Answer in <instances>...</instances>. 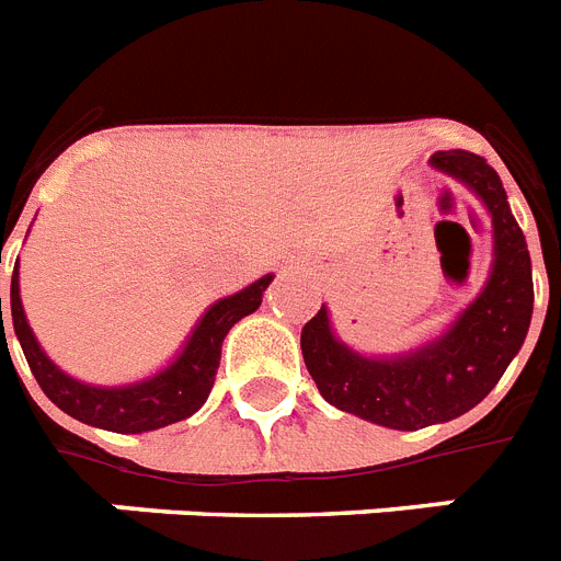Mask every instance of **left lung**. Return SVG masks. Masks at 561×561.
Masks as SVG:
<instances>
[{"mask_svg":"<svg viewBox=\"0 0 561 561\" xmlns=\"http://www.w3.org/2000/svg\"><path fill=\"white\" fill-rule=\"evenodd\" d=\"M435 170L481 198L493 218V271L470 308L432 343L398 357H363L334 334L322 305L302 328V357L322 398L340 412L389 430H423L461 417L493 391L525 343L533 271L502 178L476 152H435Z\"/></svg>","mask_w":561,"mask_h":561,"instance_id":"1","label":"left lung"}]
</instances>
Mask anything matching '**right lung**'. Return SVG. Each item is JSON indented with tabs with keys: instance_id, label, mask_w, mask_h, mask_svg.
<instances>
[{
	"instance_id": "obj_1",
	"label": "right lung",
	"mask_w": 561,
	"mask_h": 561,
	"mask_svg": "<svg viewBox=\"0 0 561 561\" xmlns=\"http://www.w3.org/2000/svg\"><path fill=\"white\" fill-rule=\"evenodd\" d=\"M273 282V273L256 279L244 290L233 296L218 299L209 305L193 334L184 343L181 354L170 366L158 371L154 377L138 380L129 386H89L68 377L59 366H54L48 354L39 348L34 331H31L20 299V259L13 265L11 276V317L13 331L20 340L25 359L34 371L39 389L48 394L54 407H59L77 421L98 426V430L121 432V435H138V432H152L170 423L184 421L204 407L209 398V389L216 383L218 359H221V343L227 331L248 317L262 305V294ZM0 328L2 322V299H0ZM8 345V343H4Z\"/></svg>"
}]
</instances>
